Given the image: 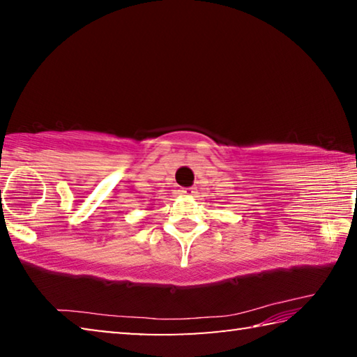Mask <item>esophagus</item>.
<instances>
[{
	"mask_svg": "<svg viewBox=\"0 0 357 357\" xmlns=\"http://www.w3.org/2000/svg\"><path fill=\"white\" fill-rule=\"evenodd\" d=\"M179 192H181V195L190 197V195H193V193H195V189H190V187H187V189H183V190H179Z\"/></svg>",
	"mask_w": 357,
	"mask_h": 357,
	"instance_id": "esophagus-1",
	"label": "esophagus"
}]
</instances>
